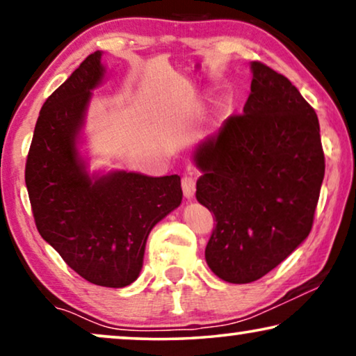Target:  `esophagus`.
<instances>
[{
	"mask_svg": "<svg viewBox=\"0 0 356 356\" xmlns=\"http://www.w3.org/2000/svg\"><path fill=\"white\" fill-rule=\"evenodd\" d=\"M181 188L184 193V197L186 199H193L194 193H196V173L189 172L183 177L181 179Z\"/></svg>",
	"mask_w": 356,
	"mask_h": 356,
	"instance_id": "obj_1",
	"label": "esophagus"
}]
</instances>
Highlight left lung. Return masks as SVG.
<instances>
[{"label":"left lung","mask_w":356,"mask_h":356,"mask_svg":"<svg viewBox=\"0 0 356 356\" xmlns=\"http://www.w3.org/2000/svg\"><path fill=\"white\" fill-rule=\"evenodd\" d=\"M243 115L194 150L197 201L216 216L207 266L230 284H250L286 259L313 227L324 152L316 111L269 66L251 63Z\"/></svg>","instance_id":"obj_1"}]
</instances>
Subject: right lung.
I'll return each instance as SVG.
<instances>
[{
    "instance_id": "right-lung-1",
    "label": "right lung",
    "mask_w": 356,
    "mask_h": 356,
    "mask_svg": "<svg viewBox=\"0 0 356 356\" xmlns=\"http://www.w3.org/2000/svg\"><path fill=\"white\" fill-rule=\"evenodd\" d=\"M105 76L95 51L48 97L26 163L37 230L90 284L123 289L143 269L152 228L183 199L178 175L89 173L79 139L92 90Z\"/></svg>"
}]
</instances>
